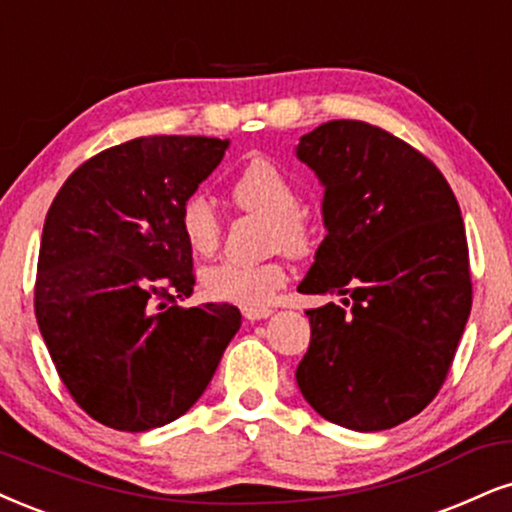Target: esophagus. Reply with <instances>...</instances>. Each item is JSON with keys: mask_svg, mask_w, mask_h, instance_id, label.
Returning a JSON list of instances; mask_svg holds the SVG:
<instances>
[{"mask_svg": "<svg viewBox=\"0 0 512 512\" xmlns=\"http://www.w3.org/2000/svg\"><path fill=\"white\" fill-rule=\"evenodd\" d=\"M242 313L246 320H263V318H268V315H273L270 308H242Z\"/></svg>", "mask_w": 512, "mask_h": 512, "instance_id": "obj_1", "label": "esophagus"}]
</instances>
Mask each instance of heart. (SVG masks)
I'll list each match as a JSON object with an SVG mask.
<instances>
[{
  "instance_id": "heart-1",
  "label": "heart",
  "mask_w": 512,
  "mask_h": 512,
  "mask_svg": "<svg viewBox=\"0 0 512 512\" xmlns=\"http://www.w3.org/2000/svg\"><path fill=\"white\" fill-rule=\"evenodd\" d=\"M232 204L242 211L270 218V242L287 251H304L311 242V227L299 211V189L273 161L254 159L242 168L230 187ZM180 232L194 254L208 256L220 242V218L201 194H192L180 206ZM287 268L280 261L242 263L223 258L201 273V287L216 301L261 308L285 287Z\"/></svg>"
}]
</instances>
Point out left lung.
Returning <instances> with one entry per match:
<instances>
[{"mask_svg": "<svg viewBox=\"0 0 512 512\" xmlns=\"http://www.w3.org/2000/svg\"><path fill=\"white\" fill-rule=\"evenodd\" d=\"M296 159L325 187L327 230L299 292L349 306L306 311L296 384L334 425L389 430L437 396L470 318L460 206L427 156L370 123L318 125Z\"/></svg>", "mask_w": 512, "mask_h": 512, "instance_id": "8db88e82", "label": "left lung"}]
</instances>
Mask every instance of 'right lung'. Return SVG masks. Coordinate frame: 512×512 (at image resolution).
Returning a JSON list of instances; mask_svg holds the SVG:
<instances>
[{"label": "right lung", "mask_w": 512, "mask_h": 512, "mask_svg": "<svg viewBox=\"0 0 512 512\" xmlns=\"http://www.w3.org/2000/svg\"><path fill=\"white\" fill-rule=\"evenodd\" d=\"M227 147L137 137L82 163L49 206L37 325L75 403L113 430L147 432L185 415L242 325L232 304H175L194 287L180 206Z\"/></svg>", "instance_id": "obj_1"}]
</instances>
